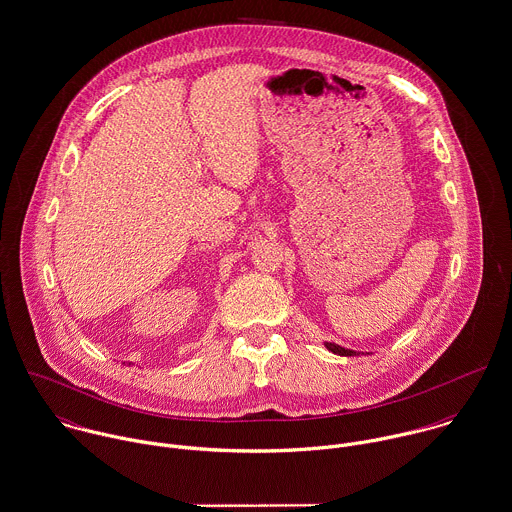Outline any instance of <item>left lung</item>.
I'll use <instances>...</instances> for the list:
<instances>
[{"instance_id": "obj_1", "label": "left lung", "mask_w": 512, "mask_h": 512, "mask_svg": "<svg viewBox=\"0 0 512 512\" xmlns=\"http://www.w3.org/2000/svg\"><path fill=\"white\" fill-rule=\"evenodd\" d=\"M326 348H328L330 352H334V354H340V356H356V352H354V350L342 348V346H338V344H332V342H326Z\"/></svg>"}]
</instances>
